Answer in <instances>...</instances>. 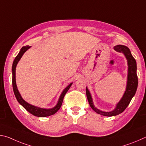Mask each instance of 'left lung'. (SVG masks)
Returning <instances> with one entry per match:
<instances>
[{
    "label": "left lung",
    "mask_w": 146,
    "mask_h": 146,
    "mask_svg": "<svg viewBox=\"0 0 146 146\" xmlns=\"http://www.w3.org/2000/svg\"><path fill=\"white\" fill-rule=\"evenodd\" d=\"M115 50L118 52L122 53L125 55V57L127 59L128 62V76H127V83L126 90L125 91L122 99L117 104L115 110L110 112H104L98 110L93 105L92 98L91 94L86 88V96L90 104V107L95 111L96 113L101 115L106 116V117H112L120 114L124 111L129 104L133 96L135 95L136 91L138 87V76L137 74V62L135 59L132 56L129 49L127 47L123 45H117L114 47Z\"/></svg>",
    "instance_id": "obj_1"
}]
</instances>
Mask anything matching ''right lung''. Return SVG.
<instances>
[{"label": "right lung", "instance_id": "right-lung-1", "mask_svg": "<svg viewBox=\"0 0 146 146\" xmlns=\"http://www.w3.org/2000/svg\"><path fill=\"white\" fill-rule=\"evenodd\" d=\"M30 47L31 46H26L23 47L13 61V66H12V74H13V76H12V84H13V92L17 101H18V102L21 104L23 106L28 112L30 113L31 114L38 117H49V116H51L55 114V113L58 111L59 109L60 108L62 104V102H63L64 96H65L66 93L68 92L69 89L70 88L71 86L72 85V83H71L68 86H67L65 90L63 91V92L61 94L60 98H59L57 104H56V106L55 108H53L52 109L46 110V109H42V108L35 107V106L29 104H28V102H26L25 100H24L23 98L21 97V96L20 95V93L17 88L16 81H15V70H16L17 64L18 63V62L20 60V59H21V58L22 57V56L23 55V54L25 53L26 51L28 50L29 48H30Z\"/></svg>", "mask_w": 146, "mask_h": 146}]
</instances>
